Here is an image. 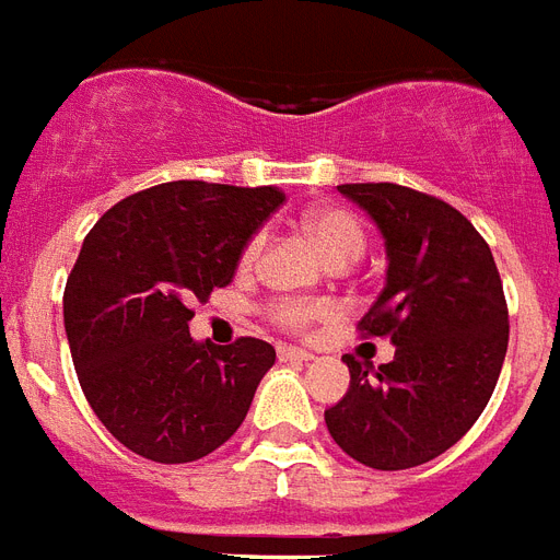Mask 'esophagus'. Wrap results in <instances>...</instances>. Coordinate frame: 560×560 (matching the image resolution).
I'll use <instances>...</instances> for the list:
<instances>
[{"label": "esophagus", "mask_w": 560, "mask_h": 560, "mask_svg": "<svg viewBox=\"0 0 560 560\" xmlns=\"http://www.w3.org/2000/svg\"><path fill=\"white\" fill-rule=\"evenodd\" d=\"M279 359L281 362H308L314 355L302 347H279Z\"/></svg>", "instance_id": "esophagus-1"}]
</instances>
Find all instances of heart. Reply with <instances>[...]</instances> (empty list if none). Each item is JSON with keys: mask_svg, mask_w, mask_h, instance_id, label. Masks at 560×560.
I'll list each match as a JSON object with an SVG mask.
<instances>
[{"mask_svg": "<svg viewBox=\"0 0 560 560\" xmlns=\"http://www.w3.org/2000/svg\"><path fill=\"white\" fill-rule=\"evenodd\" d=\"M302 228L312 240L314 246L320 248V255L329 264H353L364 248V231L362 222L350 213V210H341V207H320V210H312L308 217L302 219ZM260 246H264V237H252L243 248V264H252V260L260 255ZM326 317V308L317 305V302H281L272 308V320H279L281 326H288L293 332H302L308 329L317 320Z\"/></svg>", "mask_w": 560, "mask_h": 560, "instance_id": "b5f03b06", "label": "heart"}]
</instances>
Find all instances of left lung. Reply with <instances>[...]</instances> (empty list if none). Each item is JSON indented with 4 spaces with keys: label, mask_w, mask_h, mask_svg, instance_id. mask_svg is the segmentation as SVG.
<instances>
[{
    "label": "left lung",
    "mask_w": 560,
    "mask_h": 560,
    "mask_svg": "<svg viewBox=\"0 0 560 560\" xmlns=\"http://www.w3.org/2000/svg\"><path fill=\"white\" fill-rule=\"evenodd\" d=\"M385 240V288L359 329L395 343L388 364L347 355L350 388L326 428L371 469L421 466L466 436L508 353V305L490 246L442 198L397 184H343Z\"/></svg>",
    "instance_id": "obj_1"
}]
</instances>
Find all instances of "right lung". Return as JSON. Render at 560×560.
Segmentation results:
<instances>
[{
  "mask_svg": "<svg viewBox=\"0 0 560 560\" xmlns=\"http://www.w3.org/2000/svg\"><path fill=\"white\" fill-rule=\"evenodd\" d=\"M284 201L276 186L160 184L106 210L65 288V332L94 416L153 463H192L243 424L276 350L189 335V302L225 288Z\"/></svg>",
  "mask_w": 560,
  "mask_h": 560,
  "instance_id": "1",
  "label": "right lung"
}]
</instances>
